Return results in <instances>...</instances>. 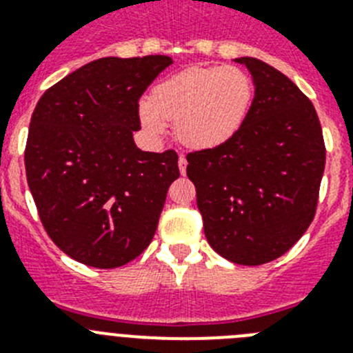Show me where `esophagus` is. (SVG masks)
<instances>
[{
    "mask_svg": "<svg viewBox=\"0 0 353 353\" xmlns=\"http://www.w3.org/2000/svg\"><path fill=\"white\" fill-rule=\"evenodd\" d=\"M179 168H180V173L185 174V170H187V159L183 157V155H180V157H179Z\"/></svg>",
    "mask_w": 353,
    "mask_h": 353,
    "instance_id": "obj_1",
    "label": "esophagus"
}]
</instances>
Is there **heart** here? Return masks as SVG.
Listing matches in <instances>:
<instances>
[{
	"label": "heart",
	"instance_id": "1",
	"mask_svg": "<svg viewBox=\"0 0 353 353\" xmlns=\"http://www.w3.org/2000/svg\"><path fill=\"white\" fill-rule=\"evenodd\" d=\"M254 84L239 67L194 65L171 74L139 104V120L150 136L174 120L176 138L189 148L208 150L232 139L248 120Z\"/></svg>",
	"mask_w": 353,
	"mask_h": 353
}]
</instances>
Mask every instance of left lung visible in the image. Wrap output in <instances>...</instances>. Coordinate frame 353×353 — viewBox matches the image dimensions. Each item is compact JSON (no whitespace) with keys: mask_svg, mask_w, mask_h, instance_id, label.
Listing matches in <instances>:
<instances>
[{"mask_svg":"<svg viewBox=\"0 0 353 353\" xmlns=\"http://www.w3.org/2000/svg\"><path fill=\"white\" fill-rule=\"evenodd\" d=\"M248 120L224 145L187 154L208 244L239 265L283 256L310 228L325 168L314 105L285 74L256 58Z\"/></svg>","mask_w":353,"mask_h":353,"instance_id":"obj_1","label":"left lung"}]
</instances>
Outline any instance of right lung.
Returning <instances> with one entry per match:
<instances>
[{
  "label": "right lung",
  "instance_id": "add662e5",
  "mask_svg": "<svg viewBox=\"0 0 353 353\" xmlns=\"http://www.w3.org/2000/svg\"><path fill=\"white\" fill-rule=\"evenodd\" d=\"M170 56L101 58L40 97L24 166L40 221L65 254L97 269L138 258L152 242L179 155L141 152L139 97Z\"/></svg>",
  "mask_w": 353,
  "mask_h": 353
}]
</instances>
